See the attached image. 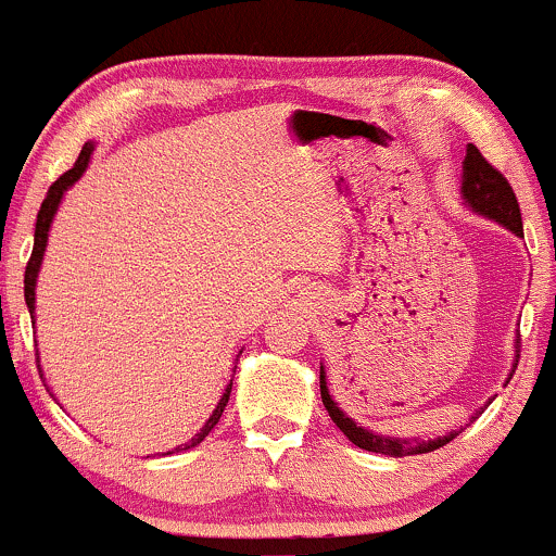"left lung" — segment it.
<instances>
[{
  "mask_svg": "<svg viewBox=\"0 0 556 556\" xmlns=\"http://www.w3.org/2000/svg\"><path fill=\"white\" fill-rule=\"evenodd\" d=\"M462 199L464 206H469L475 214H482V217L493 219L498 223L501 228L511 230L515 236L522 238V214H519V204L517 195L511 190V185L506 182V177L501 172H495L482 153L477 151L475 146L467 148V156L462 161ZM519 361V333L515 339V363H511V371L506 376V384H509L511 374H515ZM320 397H324V405L331 416V421L348 434V440L352 445L363 447V451L371 453H384V456H416V453H429L438 451L445 443H451L462 429H453V432L440 434V438L432 440H419V438H390V434H379L368 427H357L355 419H350L337 403H333L331 392H328V379H326V368L320 366ZM493 400V397H491ZM488 400V403H491ZM475 419V416H471Z\"/></svg>",
  "mask_w": 556,
  "mask_h": 556,
  "instance_id": "obj_1",
  "label": "left lung"
}]
</instances>
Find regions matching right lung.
<instances>
[{"mask_svg":"<svg viewBox=\"0 0 556 556\" xmlns=\"http://www.w3.org/2000/svg\"><path fill=\"white\" fill-rule=\"evenodd\" d=\"M92 151H94V142L92 140L85 142V148H81V153H79V159H76L74 169H68L61 177V180L52 182L50 190H47V199L41 201V208L37 214V230H34V252H31V260H28V265H26V278H23V294H26V307H28V313H31V318H34V309H37V278H39L41 260H45V252H47V241H50L52 219H55L58 208H61V204H63L65 190L74 188V185L81 180V175L87 172L89 161H92ZM39 374H41V368H39ZM41 376H45V374H41ZM230 390H232V379H230V384L225 387L223 397H219V403H217V408L212 410L208 421L204 424V427H201V432L195 434V438L190 440L188 445H177L175 447L177 453L188 451V447H195L201 443V440L206 438L208 432H212L214 427H217L219 416H223L225 405H228V400H230ZM166 453H172V451H166Z\"/></svg>","mask_w":556,"mask_h":556,"instance_id":"add662e5","label":"right lung"}]
</instances>
